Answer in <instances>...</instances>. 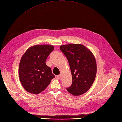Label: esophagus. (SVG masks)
Listing matches in <instances>:
<instances>
[{
  "instance_id": "esophagus-1",
  "label": "esophagus",
  "mask_w": 122,
  "mask_h": 122,
  "mask_svg": "<svg viewBox=\"0 0 122 122\" xmlns=\"http://www.w3.org/2000/svg\"><path fill=\"white\" fill-rule=\"evenodd\" d=\"M57 77L58 78V79H60L61 77V74H59V75H58L57 76Z\"/></svg>"
}]
</instances>
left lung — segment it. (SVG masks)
Instances as JSON below:
<instances>
[{
  "instance_id": "8db88e82",
  "label": "left lung",
  "mask_w": 122,
  "mask_h": 122,
  "mask_svg": "<svg viewBox=\"0 0 122 122\" xmlns=\"http://www.w3.org/2000/svg\"><path fill=\"white\" fill-rule=\"evenodd\" d=\"M60 49L67 59L72 74V84L66 89L73 95H82L90 88L95 79V57L91 51L81 44L60 46Z\"/></svg>"
}]
</instances>
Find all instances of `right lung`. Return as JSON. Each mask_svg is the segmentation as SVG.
<instances>
[{
    "label": "right lung",
    "mask_w": 122,
    "mask_h": 122,
    "mask_svg": "<svg viewBox=\"0 0 122 122\" xmlns=\"http://www.w3.org/2000/svg\"><path fill=\"white\" fill-rule=\"evenodd\" d=\"M54 47L49 45L31 46L22 56L19 64V75L22 86L30 93L42 92L55 76L46 64Z\"/></svg>",
    "instance_id": "right-lung-1"
}]
</instances>
